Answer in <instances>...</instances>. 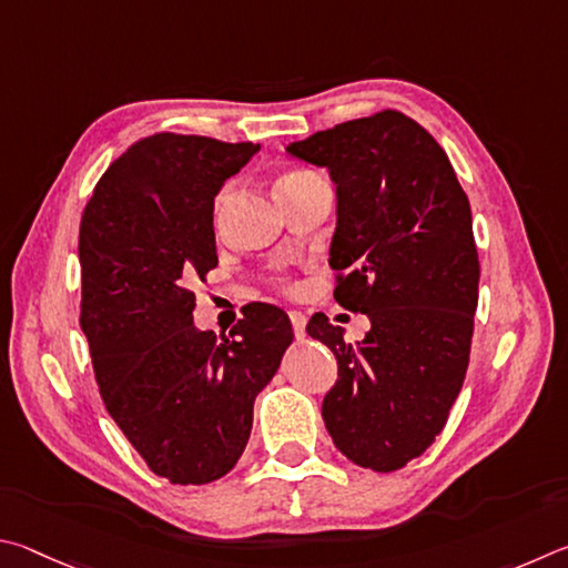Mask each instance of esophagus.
I'll list each match as a JSON object with an SVG mask.
<instances>
[{"mask_svg": "<svg viewBox=\"0 0 568 568\" xmlns=\"http://www.w3.org/2000/svg\"><path fill=\"white\" fill-rule=\"evenodd\" d=\"M290 320H292V329L296 339H304L306 334V316L302 312H290Z\"/></svg>", "mask_w": 568, "mask_h": 568, "instance_id": "1", "label": "esophagus"}]
</instances>
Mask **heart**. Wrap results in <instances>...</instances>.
Segmentation results:
<instances>
[{
    "instance_id": "obj_1",
    "label": "heart",
    "mask_w": 568,
    "mask_h": 568,
    "mask_svg": "<svg viewBox=\"0 0 568 568\" xmlns=\"http://www.w3.org/2000/svg\"><path fill=\"white\" fill-rule=\"evenodd\" d=\"M312 176H320V174H314V172H306V169H294V172L284 174L282 179H278V186H286V184L304 182V179H312ZM226 202H229V189L224 186L222 192H219V194H216V199H214V222H216V224H219V219H222V214H224Z\"/></svg>"
}]
</instances>
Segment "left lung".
<instances>
[{
  "label": "left lung",
  "mask_w": 568,
  "mask_h": 568,
  "mask_svg": "<svg viewBox=\"0 0 568 568\" xmlns=\"http://www.w3.org/2000/svg\"><path fill=\"white\" fill-rule=\"evenodd\" d=\"M286 152L329 169L334 300L372 322L356 346L324 314L306 324L339 366L322 404L326 432L349 462L396 471L442 434L469 366L479 302L469 196L439 142L396 109Z\"/></svg>",
  "instance_id": "obj_1"
}]
</instances>
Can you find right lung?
I'll list each match as a JSON object with an SVG mask.
<instances>
[{
	"label": "right lung",
	"instance_id": "add662e5",
	"mask_svg": "<svg viewBox=\"0 0 568 568\" xmlns=\"http://www.w3.org/2000/svg\"><path fill=\"white\" fill-rule=\"evenodd\" d=\"M256 152L196 134L139 139L109 164L79 224V324L99 394L149 469L172 484L234 469L256 394L294 339L272 304L246 306L222 339L192 322L186 284L219 264L214 196Z\"/></svg>",
	"mask_w": 568,
	"mask_h": 568
}]
</instances>
